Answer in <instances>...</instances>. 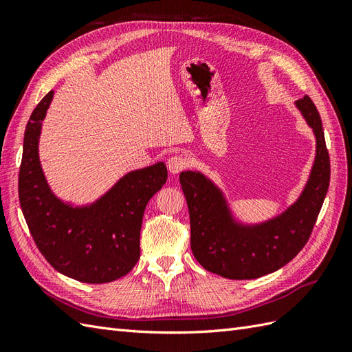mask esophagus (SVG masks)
<instances>
[{
    "label": "esophagus",
    "mask_w": 352,
    "mask_h": 352,
    "mask_svg": "<svg viewBox=\"0 0 352 352\" xmlns=\"http://www.w3.org/2000/svg\"><path fill=\"white\" fill-rule=\"evenodd\" d=\"M186 164H188V158L184 155H172L167 160V168L172 175H177L179 172H182V170L186 167Z\"/></svg>",
    "instance_id": "34e87169"
}]
</instances>
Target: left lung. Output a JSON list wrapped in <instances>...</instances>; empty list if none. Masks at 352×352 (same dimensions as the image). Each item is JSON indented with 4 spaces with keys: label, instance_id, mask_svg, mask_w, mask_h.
I'll return each mask as SVG.
<instances>
[{
    "label": "left lung",
    "instance_id": "left-lung-1",
    "mask_svg": "<svg viewBox=\"0 0 352 352\" xmlns=\"http://www.w3.org/2000/svg\"><path fill=\"white\" fill-rule=\"evenodd\" d=\"M316 138V155L301 194L282 212L243 221L220 186L198 170L180 173L190 219V248L206 270L226 279H257L289 263L311 235L330 180L320 114L308 95L295 101Z\"/></svg>",
    "mask_w": 352,
    "mask_h": 352
}]
</instances>
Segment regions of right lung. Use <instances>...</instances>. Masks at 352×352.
Segmentation results:
<instances>
[{
    "label": "right lung",
    "instance_id": "1",
    "mask_svg": "<svg viewBox=\"0 0 352 352\" xmlns=\"http://www.w3.org/2000/svg\"><path fill=\"white\" fill-rule=\"evenodd\" d=\"M54 91L26 124L19 173V199L30 235L61 274L83 283H107L140 260L144 211L167 180L163 162L132 170L94 201L76 204L56 195L39 158V140Z\"/></svg>",
    "mask_w": 352,
    "mask_h": 352
}]
</instances>
